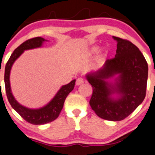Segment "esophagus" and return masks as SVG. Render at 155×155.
Masks as SVG:
<instances>
[{
	"mask_svg": "<svg viewBox=\"0 0 155 155\" xmlns=\"http://www.w3.org/2000/svg\"><path fill=\"white\" fill-rule=\"evenodd\" d=\"M84 83V79H83L82 78H78L77 80H76V85L79 86V85H81V84H83Z\"/></svg>",
	"mask_w": 155,
	"mask_h": 155,
	"instance_id": "obj_1",
	"label": "esophagus"
}]
</instances>
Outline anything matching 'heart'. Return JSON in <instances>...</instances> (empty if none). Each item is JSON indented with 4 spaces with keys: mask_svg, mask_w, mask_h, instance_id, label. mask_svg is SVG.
<instances>
[{
    "mask_svg": "<svg viewBox=\"0 0 155 155\" xmlns=\"http://www.w3.org/2000/svg\"><path fill=\"white\" fill-rule=\"evenodd\" d=\"M98 50H99V48H98V47H95V48H93V52H97Z\"/></svg>",
    "mask_w": 155,
    "mask_h": 155,
    "instance_id": "1",
    "label": "heart"
}]
</instances>
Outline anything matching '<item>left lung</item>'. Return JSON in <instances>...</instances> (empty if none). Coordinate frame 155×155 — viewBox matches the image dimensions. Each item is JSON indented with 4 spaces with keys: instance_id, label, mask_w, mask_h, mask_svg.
Here are the masks:
<instances>
[{
    "instance_id": "1",
    "label": "left lung",
    "mask_w": 155,
    "mask_h": 155,
    "mask_svg": "<svg viewBox=\"0 0 155 155\" xmlns=\"http://www.w3.org/2000/svg\"><path fill=\"white\" fill-rule=\"evenodd\" d=\"M117 42L115 57L107 59L103 68L87 75L93 87L90 105L102 119L118 121L126 118L144 100L148 81V63L136 45L126 39L113 37ZM119 74L114 85L105 80ZM114 92L117 100L111 98Z\"/></svg>"
}]
</instances>
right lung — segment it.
Returning a JSON list of instances; mask_svg holds the SVG:
<instances>
[{
	"label": "right lung",
	"mask_w": 155,
	"mask_h": 155,
	"mask_svg": "<svg viewBox=\"0 0 155 155\" xmlns=\"http://www.w3.org/2000/svg\"><path fill=\"white\" fill-rule=\"evenodd\" d=\"M44 41L45 40L44 38L41 37H37V38L27 40L25 42L22 43L12 53L10 59L6 64L5 71H4V84H5L6 93H7V99L12 108L28 123L35 125L45 124L50 123L56 120L59 117L63 108L64 102L67 96L72 91L74 87V84H75V80H73L69 84L62 86L59 92L56 93L55 97L46 106L39 109H30V108H25L18 103L17 101L15 99L11 93L10 84V73L12 65L13 62L16 60V59L19 58V56L23 53L24 50L40 47Z\"/></svg>",
	"instance_id": "obj_1"
}]
</instances>
